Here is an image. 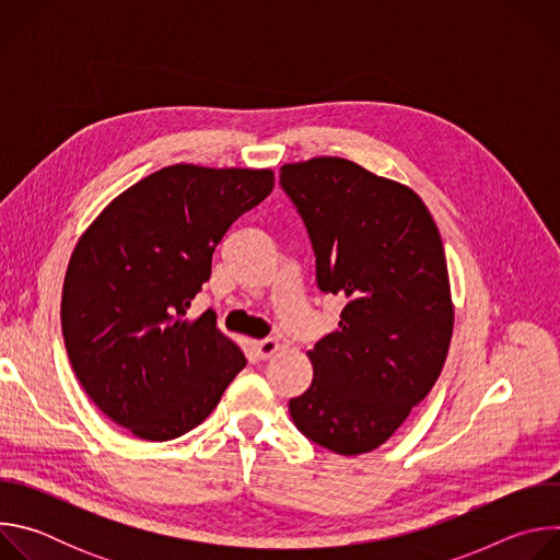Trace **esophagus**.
I'll return each instance as SVG.
<instances>
[{
    "label": "esophagus",
    "instance_id": "1",
    "mask_svg": "<svg viewBox=\"0 0 560 560\" xmlns=\"http://www.w3.org/2000/svg\"><path fill=\"white\" fill-rule=\"evenodd\" d=\"M253 348H255V354H257L261 361H266V359H270L277 350H281V343H279L277 339H264V341H255Z\"/></svg>",
    "mask_w": 560,
    "mask_h": 560
}]
</instances>
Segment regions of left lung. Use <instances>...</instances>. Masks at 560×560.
<instances>
[{"instance_id": "1", "label": "left lung", "mask_w": 560, "mask_h": 560, "mask_svg": "<svg viewBox=\"0 0 560 560\" xmlns=\"http://www.w3.org/2000/svg\"><path fill=\"white\" fill-rule=\"evenodd\" d=\"M316 257V283L346 296L339 330L310 352L290 398L301 434L343 456L383 445L436 383L454 328L439 228L421 197L341 156L281 168Z\"/></svg>"}]
</instances>
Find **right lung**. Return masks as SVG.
Listing matches in <instances>:
<instances>
[{
  "label": "right lung",
  "mask_w": 560,
  "mask_h": 560,
  "mask_svg": "<svg viewBox=\"0 0 560 560\" xmlns=\"http://www.w3.org/2000/svg\"><path fill=\"white\" fill-rule=\"evenodd\" d=\"M272 188L268 168L175 164L124 190L79 236L61 290L66 352L93 404L135 436L190 432L246 368L212 310H186L221 236Z\"/></svg>",
  "instance_id": "right-lung-1"
}]
</instances>
